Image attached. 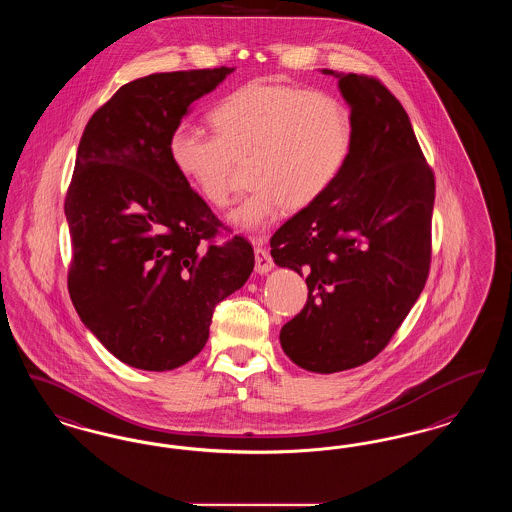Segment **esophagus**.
<instances>
[{"mask_svg": "<svg viewBox=\"0 0 512 512\" xmlns=\"http://www.w3.org/2000/svg\"><path fill=\"white\" fill-rule=\"evenodd\" d=\"M253 244H255V270H257L259 274H266V272L272 270V266H274L272 257H270V253L263 247V238H261V236L253 238Z\"/></svg>", "mask_w": 512, "mask_h": 512, "instance_id": "obj_1", "label": "esophagus"}]
</instances>
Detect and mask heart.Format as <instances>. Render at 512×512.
Returning <instances> with one entry per match:
<instances>
[{"mask_svg": "<svg viewBox=\"0 0 512 512\" xmlns=\"http://www.w3.org/2000/svg\"><path fill=\"white\" fill-rule=\"evenodd\" d=\"M209 135L196 123H177L167 156L205 204L230 202L234 162L246 160L251 192L228 215L257 230L286 207L316 204L337 183L352 152L354 125L347 104L324 89L293 83H244L213 106Z\"/></svg>", "mask_w": 512, "mask_h": 512, "instance_id": "b5f03b06", "label": "heart"}]
</instances>
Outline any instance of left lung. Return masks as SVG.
Segmentation results:
<instances>
[{
	"mask_svg": "<svg viewBox=\"0 0 512 512\" xmlns=\"http://www.w3.org/2000/svg\"><path fill=\"white\" fill-rule=\"evenodd\" d=\"M354 141L316 204L280 226L270 255L307 278L303 310L280 331L299 368H358L389 345L429 278L434 173L400 101L377 78L337 74Z\"/></svg>",
	"mask_w": 512,
	"mask_h": 512,
	"instance_id": "8db88e82",
	"label": "left lung"
}]
</instances>
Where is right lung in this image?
<instances>
[{
  "mask_svg": "<svg viewBox=\"0 0 512 512\" xmlns=\"http://www.w3.org/2000/svg\"><path fill=\"white\" fill-rule=\"evenodd\" d=\"M232 70L125 83L85 125L64 200L68 291L83 324L131 368L167 371L192 360L213 310L255 265L246 238L215 244L223 223L167 156L188 106Z\"/></svg>",
  "mask_w": 512,
  "mask_h": 512,
  "instance_id": "obj_1",
  "label": "right lung"
}]
</instances>
